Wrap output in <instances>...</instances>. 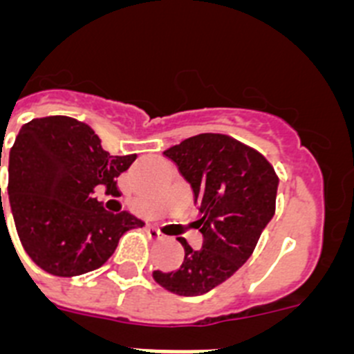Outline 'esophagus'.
Listing matches in <instances>:
<instances>
[{
  "label": "esophagus",
  "mask_w": 354,
  "mask_h": 354,
  "mask_svg": "<svg viewBox=\"0 0 354 354\" xmlns=\"http://www.w3.org/2000/svg\"><path fill=\"white\" fill-rule=\"evenodd\" d=\"M149 236H150V237H154V239H161L162 232H161V230H159V228L149 227Z\"/></svg>",
  "instance_id": "1"
}]
</instances>
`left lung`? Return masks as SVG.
I'll return each mask as SVG.
<instances>
[{"label":"left lung","mask_w":354,"mask_h":354,"mask_svg":"<svg viewBox=\"0 0 354 354\" xmlns=\"http://www.w3.org/2000/svg\"><path fill=\"white\" fill-rule=\"evenodd\" d=\"M192 184L204 243L193 250L184 237V261L175 271H154L162 289L200 296L232 277L259 243L274 214L278 175L253 147L220 133H202L165 150Z\"/></svg>","instance_id":"8db88e82"}]
</instances>
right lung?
Returning <instances> with one entry per match:
<instances>
[{"label":"right lung","mask_w":354,"mask_h":354,"mask_svg":"<svg viewBox=\"0 0 354 354\" xmlns=\"http://www.w3.org/2000/svg\"><path fill=\"white\" fill-rule=\"evenodd\" d=\"M134 159L106 152L76 118L53 115L21 127L8 158V200L19 241L40 270L55 277L97 270L122 234L145 225L126 211H106L93 196L97 186L115 189Z\"/></svg>","instance_id":"right-lung-1"}]
</instances>
